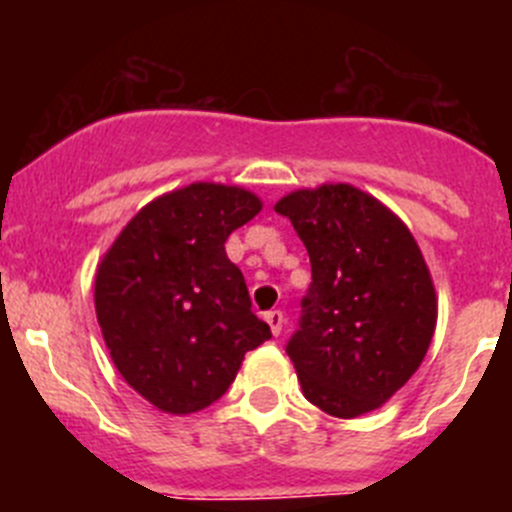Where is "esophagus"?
Segmentation results:
<instances>
[{
    "mask_svg": "<svg viewBox=\"0 0 512 512\" xmlns=\"http://www.w3.org/2000/svg\"><path fill=\"white\" fill-rule=\"evenodd\" d=\"M263 318H266V323L271 326L273 336H278V333H281V328H283V313L281 311H268Z\"/></svg>",
    "mask_w": 512,
    "mask_h": 512,
    "instance_id": "1",
    "label": "esophagus"
}]
</instances>
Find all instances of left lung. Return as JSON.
Wrapping results in <instances>:
<instances>
[{
	"label": "left lung",
	"instance_id": "obj_1",
	"mask_svg": "<svg viewBox=\"0 0 512 512\" xmlns=\"http://www.w3.org/2000/svg\"><path fill=\"white\" fill-rule=\"evenodd\" d=\"M311 258V286L286 353L303 396L336 418L376 411L426 358L435 288L411 231L348 184L283 196Z\"/></svg>",
	"mask_w": 512,
	"mask_h": 512
}]
</instances>
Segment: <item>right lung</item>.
Instances as JSON below:
<instances>
[{"instance_id":"right-lung-1","label":"right lung","mask_w":512,"mask_h":512,"mask_svg":"<svg viewBox=\"0 0 512 512\" xmlns=\"http://www.w3.org/2000/svg\"><path fill=\"white\" fill-rule=\"evenodd\" d=\"M258 211L239 186L191 184L144 206L99 263L94 303L111 361L159 411L219 401L246 351L271 338L224 249Z\"/></svg>"}]
</instances>
